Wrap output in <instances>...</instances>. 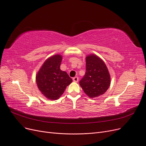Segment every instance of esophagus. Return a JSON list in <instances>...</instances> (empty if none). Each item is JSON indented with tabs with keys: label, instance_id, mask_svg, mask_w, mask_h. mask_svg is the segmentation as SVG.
<instances>
[{
	"label": "esophagus",
	"instance_id": "34e87169",
	"mask_svg": "<svg viewBox=\"0 0 146 146\" xmlns=\"http://www.w3.org/2000/svg\"><path fill=\"white\" fill-rule=\"evenodd\" d=\"M73 80L74 82H78L79 81V78L78 77H74L73 78Z\"/></svg>",
	"mask_w": 146,
	"mask_h": 146
}]
</instances>
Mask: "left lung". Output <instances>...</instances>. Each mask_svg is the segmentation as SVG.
<instances>
[{"label": "left lung", "mask_w": 146, "mask_h": 146, "mask_svg": "<svg viewBox=\"0 0 146 146\" xmlns=\"http://www.w3.org/2000/svg\"><path fill=\"white\" fill-rule=\"evenodd\" d=\"M86 73L79 82L81 88L90 98L103 95L110 86L111 78L104 61L94 54L86 58Z\"/></svg>", "instance_id": "8db88e82"}]
</instances>
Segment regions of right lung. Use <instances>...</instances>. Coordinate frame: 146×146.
<instances>
[{
    "label": "right lung",
    "instance_id": "1",
    "mask_svg": "<svg viewBox=\"0 0 146 146\" xmlns=\"http://www.w3.org/2000/svg\"><path fill=\"white\" fill-rule=\"evenodd\" d=\"M62 56H52L46 60L36 76V82L41 94L51 100H57L72 82L66 72L60 70Z\"/></svg>",
    "mask_w": 146,
    "mask_h": 146
}]
</instances>
